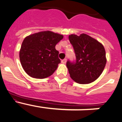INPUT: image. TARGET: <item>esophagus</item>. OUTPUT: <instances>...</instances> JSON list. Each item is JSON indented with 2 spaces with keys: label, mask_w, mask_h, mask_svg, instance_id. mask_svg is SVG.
Segmentation results:
<instances>
[{
  "label": "esophagus",
  "mask_w": 122,
  "mask_h": 122,
  "mask_svg": "<svg viewBox=\"0 0 122 122\" xmlns=\"http://www.w3.org/2000/svg\"><path fill=\"white\" fill-rule=\"evenodd\" d=\"M66 61H67V60L66 59H64V60H62L61 61V62H62V64H66Z\"/></svg>",
  "instance_id": "1"
}]
</instances>
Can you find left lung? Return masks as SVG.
Listing matches in <instances>:
<instances>
[{"label":"left lung","instance_id":"8db88e82","mask_svg":"<svg viewBox=\"0 0 122 122\" xmlns=\"http://www.w3.org/2000/svg\"><path fill=\"white\" fill-rule=\"evenodd\" d=\"M69 39L74 47L76 63L67 61L70 77L80 84L90 83L101 76L106 66V51L102 43L86 34H71Z\"/></svg>","mask_w":122,"mask_h":122}]
</instances>
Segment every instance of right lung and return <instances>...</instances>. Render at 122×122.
Returning a JSON list of instances; mask_svg holds the SVG:
<instances>
[{
  "label": "right lung",
  "mask_w": 122,
  "mask_h": 122,
  "mask_svg": "<svg viewBox=\"0 0 122 122\" xmlns=\"http://www.w3.org/2000/svg\"><path fill=\"white\" fill-rule=\"evenodd\" d=\"M62 39V35L50 30L26 37L20 50V60L26 74L36 79L51 76L61 62L55 46Z\"/></svg>",
  "instance_id": "add662e5"
}]
</instances>
